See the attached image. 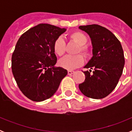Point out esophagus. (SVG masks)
<instances>
[{
    "label": "esophagus",
    "mask_w": 132,
    "mask_h": 132,
    "mask_svg": "<svg viewBox=\"0 0 132 132\" xmlns=\"http://www.w3.org/2000/svg\"><path fill=\"white\" fill-rule=\"evenodd\" d=\"M74 73H75L74 71H71V70H69L68 71H67V73H68L69 75H71L73 74Z\"/></svg>",
    "instance_id": "1"
}]
</instances>
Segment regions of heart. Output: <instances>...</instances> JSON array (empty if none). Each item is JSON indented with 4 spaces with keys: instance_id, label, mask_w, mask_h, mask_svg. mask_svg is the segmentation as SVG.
I'll return each mask as SVG.
<instances>
[{
    "instance_id": "b5f03b06",
    "label": "heart",
    "mask_w": 132,
    "mask_h": 132,
    "mask_svg": "<svg viewBox=\"0 0 132 132\" xmlns=\"http://www.w3.org/2000/svg\"><path fill=\"white\" fill-rule=\"evenodd\" d=\"M69 38L79 45L77 53H82L85 57H88L91 54V50L86 45L88 39L87 36L81 31H74L70 34ZM66 44L63 38L59 36L55 39L53 44V50L55 54L58 56H62L65 53ZM84 63V57L81 54L75 55H66L59 61L60 67L67 70H72L80 67Z\"/></svg>"
}]
</instances>
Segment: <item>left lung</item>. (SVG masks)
Returning <instances> with one entry per match:
<instances>
[{"instance_id":"left-lung-1","label":"left lung","mask_w":132,"mask_h":132,"mask_svg":"<svg viewBox=\"0 0 132 132\" xmlns=\"http://www.w3.org/2000/svg\"><path fill=\"white\" fill-rule=\"evenodd\" d=\"M79 29L89 35L93 44L92 59L83 71L85 80L79 84L80 92L88 98L101 99L116 88L123 72L125 59L120 42L111 31L97 24L80 26Z\"/></svg>"}]
</instances>
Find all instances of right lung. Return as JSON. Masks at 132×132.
I'll return each instance as SVG.
<instances>
[{"label": "right lung", "instance_id": "1", "mask_svg": "<svg viewBox=\"0 0 132 132\" xmlns=\"http://www.w3.org/2000/svg\"><path fill=\"white\" fill-rule=\"evenodd\" d=\"M66 30L40 24L24 32L16 43L12 55V71L24 96L35 102L52 97L67 75L62 67H55V39Z\"/></svg>", "mask_w": 132, "mask_h": 132}]
</instances>
